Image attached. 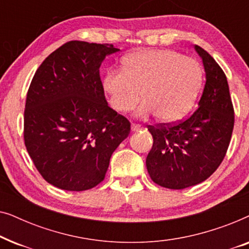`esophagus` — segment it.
<instances>
[{
	"mask_svg": "<svg viewBox=\"0 0 249 249\" xmlns=\"http://www.w3.org/2000/svg\"><path fill=\"white\" fill-rule=\"evenodd\" d=\"M139 130H142V125L135 124H131V131H139Z\"/></svg>",
	"mask_w": 249,
	"mask_h": 249,
	"instance_id": "obj_1",
	"label": "esophagus"
}]
</instances>
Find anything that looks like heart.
Segmentation results:
<instances>
[{"instance_id":"b5f03b06","label":"heart","mask_w":249,"mask_h":249,"mask_svg":"<svg viewBox=\"0 0 249 249\" xmlns=\"http://www.w3.org/2000/svg\"><path fill=\"white\" fill-rule=\"evenodd\" d=\"M202 80V67L196 60L173 50H147L125 57L124 70H108L103 88L115 111L132 110L142 93L138 117L156 114L159 121L172 124L193 107Z\"/></svg>"}]
</instances>
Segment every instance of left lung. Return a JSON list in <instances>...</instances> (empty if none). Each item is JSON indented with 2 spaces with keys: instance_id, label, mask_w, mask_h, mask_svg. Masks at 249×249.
<instances>
[{
  "instance_id": "8db88e82",
  "label": "left lung",
  "mask_w": 249,
  "mask_h": 249,
  "mask_svg": "<svg viewBox=\"0 0 249 249\" xmlns=\"http://www.w3.org/2000/svg\"><path fill=\"white\" fill-rule=\"evenodd\" d=\"M206 83L198 107L178 124L149 127L153 147L146 168L153 181L183 189L206 180L226 156L233 130V107L227 77L215 60L198 45Z\"/></svg>"
}]
</instances>
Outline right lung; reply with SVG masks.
<instances>
[{"instance_id": "right-lung-1", "label": "right lung", "mask_w": 249, "mask_h": 249, "mask_svg": "<svg viewBox=\"0 0 249 249\" xmlns=\"http://www.w3.org/2000/svg\"><path fill=\"white\" fill-rule=\"evenodd\" d=\"M113 45L71 40L37 69L27 93L23 138L47 182L83 192L103 181L130 124L108 107L100 78Z\"/></svg>"}]
</instances>
